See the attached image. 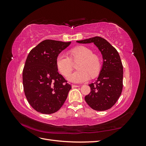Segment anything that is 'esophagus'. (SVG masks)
I'll return each instance as SVG.
<instances>
[{"label":"esophagus","instance_id":"1","mask_svg":"<svg viewBox=\"0 0 146 146\" xmlns=\"http://www.w3.org/2000/svg\"><path fill=\"white\" fill-rule=\"evenodd\" d=\"M80 86L79 85H72V88H77V87H79Z\"/></svg>","mask_w":146,"mask_h":146}]
</instances>
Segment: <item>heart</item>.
Listing matches in <instances>:
<instances>
[{"label": "heart", "mask_w": 146, "mask_h": 146, "mask_svg": "<svg viewBox=\"0 0 146 146\" xmlns=\"http://www.w3.org/2000/svg\"><path fill=\"white\" fill-rule=\"evenodd\" d=\"M74 61H78V70L68 74L72 68V60L65 52H61L56 59V65L59 71L63 76H68V80L72 83H81L87 82L90 78L96 76L101 67L100 59L98 55L93 54L90 48L86 47L74 48L70 52Z\"/></svg>", "instance_id": "b5f03b06"}]
</instances>
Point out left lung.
I'll return each mask as SVG.
<instances>
[{"mask_svg": "<svg viewBox=\"0 0 146 146\" xmlns=\"http://www.w3.org/2000/svg\"><path fill=\"white\" fill-rule=\"evenodd\" d=\"M77 42L94 43L103 58L99 77L95 82L89 85L91 92L85 96V101L96 111L111 108L120 97L123 87V66L119 53L106 39L99 36L77 41Z\"/></svg>", "mask_w": 146, "mask_h": 146, "instance_id": "left-lung-1", "label": "left lung"}]
</instances>
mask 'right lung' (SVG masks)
Listing matches in <instances>:
<instances>
[{
  "label": "right lung",
  "instance_id": "add662e5",
  "mask_svg": "<svg viewBox=\"0 0 146 146\" xmlns=\"http://www.w3.org/2000/svg\"><path fill=\"white\" fill-rule=\"evenodd\" d=\"M71 42L46 39L31 50L23 73L24 93L38 112L52 114L60 109L71 86L58 72L56 59Z\"/></svg>",
  "mask_w": 146,
  "mask_h": 146
}]
</instances>
